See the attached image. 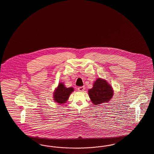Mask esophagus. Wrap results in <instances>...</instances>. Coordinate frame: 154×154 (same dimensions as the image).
<instances>
[{
    "label": "esophagus",
    "instance_id": "esophagus-1",
    "mask_svg": "<svg viewBox=\"0 0 154 154\" xmlns=\"http://www.w3.org/2000/svg\"><path fill=\"white\" fill-rule=\"evenodd\" d=\"M85 87L83 86H82V87H79L77 90L79 91H83L85 90Z\"/></svg>",
    "mask_w": 154,
    "mask_h": 154
}]
</instances>
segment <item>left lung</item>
I'll return each mask as SVG.
<instances>
[{"mask_svg": "<svg viewBox=\"0 0 154 154\" xmlns=\"http://www.w3.org/2000/svg\"><path fill=\"white\" fill-rule=\"evenodd\" d=\"M88 94L91 102L97 105L108 102L113 95V91L106 80L97 79L93 88L88 90Z\"/></svg>", "mask_w": 154, "mask_h": 154, "instance_id": "obj_1", "label": "left lung"}]
</instances>
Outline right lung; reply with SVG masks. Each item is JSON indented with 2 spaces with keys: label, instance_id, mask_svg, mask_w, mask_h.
I'll list each match as a JSON object with an SVG mask.
<instances>
[{
  "label": "right lung",
  "instance_id": "1",
  "mask_svg": "<svg viewBox=\"0 0 154 154\" xmlns=\"http://www.w3.org/2000/svg\"><path fill=\"white\" fill-rule=\"evenodd\" d=\"M73 90L72 87L67 88L63 83H60L54 93V100L60 104L64 103L68 100L69 96Z\"/></svg>",
  "mask_w": 154,
  "mask_h": 154
}]
</instances>
